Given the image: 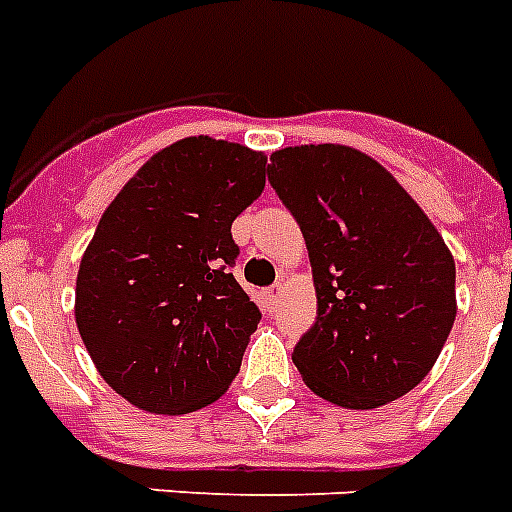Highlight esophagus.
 I'll list each match as a JSON object with an SVG mask.
<instances>
[{
  "label": "esophagus",
  "instance_id": "esophagus-1",
  "mask_svg": "<svg viewBox=\"0 0 512 512\" xmlns=\"http://www.w3.org/2000/svg\"><path fill=\"white\" fill-rule=\"evenodd\" d=\"M283 296V283H273L270 289H265V302H268V307H276L278 302H281Z\"/></svg>",
  "mask_w": 512,
  "mask_h": 512
}]
</instances>
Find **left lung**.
Masks as SVG:
<instances>
[{"label": "left lung", "instance_id": "8db88e82", "mask_svg": "<svg viewBox=\"0 0 512 512\" xmlns=\"http://www.w3.org/2000/svg\"><path fill=\"white\" fill-rule=\"evenodd\" d=\"M268 182L307 242L317 320L294 364L312 393L377 409L435 367L455 320L440 231L375 158L346 145L276 150Z\"/></svg>", "mask_w": 512, "mask_h": 512}]
</instances>
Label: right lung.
I'll list each match as a JSON object with an SVG mask.
<instances>
[{
	"mask_svg": "<svg viewBox=\"0 0 512 512\" xmlns=\"http://www.w3.org/2000/svg\"><path fill=\"white\" fill-rule=\"evenodd\" d=\"M257 150L184 137L124 184L85 249L75 320L90 359L150 414L218 401L260 309L236 283L231 223L265 187Z\"/></svg>",
	"mask_w": 512,
	"mask_h": 512,
	"instance_id": "1",
	"label": "right lung"
}]
</instances>
